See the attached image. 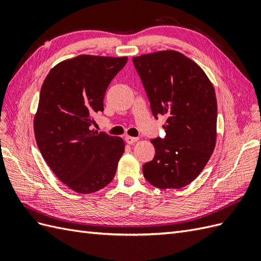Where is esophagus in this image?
Wrapping results in <instances>:
<instances>
[{
  "instance_id": "34e87169",
  "label": "esophagus",
  "mask_w": 261,
  "mask_h": 261,
  "mask_svg": "<svg viewBox=\"0 0 261 261\" xmlns=\"http://www.w3.org/2000/svg\"><path fill=\"white\" fill-rule=\"evenodd\" d=\"M124 140H125V142L128 143V144H133V143H136V142L138 141V138L130 137V136H125Z\"/></svg>"
}]
</instances>
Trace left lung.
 Here are the masks:
<instances>
[{
  "instance_id": "left-lung-1",
  "label": "left lung",
  "mask_w": 261,
  "mask_h": 261,
  "mask_svg": "<svg viewBox=\"0 0 261 261\" xmlns=\"http://www.w3.org/2000/svg\"><path fill=\"white\" fill-rule=\"evenodd\" d=\"M150 100L153 116H165V137L151 140L146 181L158 189H181L199 175L216 144L217 101L204 70L176 50L132 58Z\"/></svg>"
}]
</instances>
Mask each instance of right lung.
I'll return each instance as SVG.
<instances>
[{
    "label": "right lung",
    "instance_id": "right-lung-1",
    "mask_svg": "<svg viewBox=\"0 0 261 261\" xmlns=\"http://www.w3.org/2000/svg\"><path fill=\"white\" fill-rule=\"evenodd\" d=\"M126 62L128 57L79 55L57 64L43 83L34 118L36 143L54 174L80 194L108 185L124 152L121 138L91 125Z\"/></svg>",
    "mask_w": 261,
    "mask_h": 261
}]
</instances>
